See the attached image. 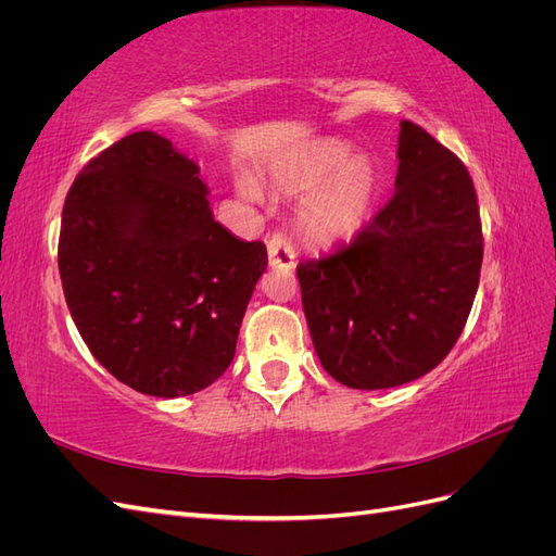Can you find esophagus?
Returning a JSON list of instances; mask_svg holds the SVG:
<instances>
[{"mask_svg":"<svg viewBox=\"0 0 556 556\" xmlns=\"http://www.w3.org/2000/svg\"><path fill=\"white\" fill-rule=\"evenodd\" d=\"M266 252H268V264H271V268H294V260H296V250L294 245L280 237V233H274L271 239H268L266 243Z\"/></svg>","mask_w":556,"mask_h":556,"instance_id":"esophagus-1","label":"esophagus"}]
</instances>
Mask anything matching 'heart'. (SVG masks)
Masks as SVG:
<instances>
[{"mask_svg": "<svg viewBox=\"0 0 556 556\" xmlns=\"http://www.w3.org/2000/svg\"><path fill=\"white\" fill-rule=\"evenodd\" d=\"M271 185L288 197H301L299 229L317 248L350 243L374 213L380 174L376 162L339 139H317L292 150L271 166ZM239 190L257 199L255 180L243 178Z\"/></svg>", "mask_w": 556, "mask_h": 556, "instance_id": "1", "label": "heart"}]
</instances>
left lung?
<instances>
[{
	"label": "left lung",
	"mask_w": 556,
	"mask_h": 556,
	"mask_svg": "<svg viewBox=\"0 0 556 556\" xmlns=\"http://www.w3.org/2000/svg\"><path fill=\"white\" fill-rule=\"evenodd\" d=\"M394 194L350 245L296 266L325 371L352 390L422 378L457 343L478 292L482 227L466 166L401 123Z\"/></svg>",
	"instance_id": "left-lung-1"
}]
</instances>
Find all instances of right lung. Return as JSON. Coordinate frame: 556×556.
I'll return each mask as SVG.
<instances>
[{"mask_svg": "<svg viewBox=\"0 0 556 556\" xmlns=\"http://www.w3.org/2000/svg\"><path fill=\"white\" fill-rule=\"evenodd\" d=\"M266 245L215 223L199 166L157 131L90 160L62 208L58 266L94 359L148 396L220 378L237 352Z\"/></svg>", "mask_w": 556, "mask_h": 556, "instance_id": "1", "label": "right lung"}]
</instances>
